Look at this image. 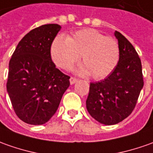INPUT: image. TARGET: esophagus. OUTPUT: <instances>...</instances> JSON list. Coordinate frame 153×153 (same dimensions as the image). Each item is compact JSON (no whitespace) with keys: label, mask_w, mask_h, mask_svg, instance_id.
Returning <instances> with one entry per match:
<instances>
[{"label":"esophagus","mask_w":153,"mask_h":153,"mask_svg":"<svg viewBox=\"0 0 153 153\" xmlns=\"http://www.w3.org/2000/svg\"><path fill=\"white\" fill-rule=\"evenodd\" d=\"M69 81H70V85H74V84H75L77 81H78V79H75V78H74V77H71Z\"/></svg>","instance_id":"1"}]
</instances>
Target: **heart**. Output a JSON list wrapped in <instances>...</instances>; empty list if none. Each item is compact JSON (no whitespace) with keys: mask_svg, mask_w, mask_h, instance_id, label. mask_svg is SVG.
<instances>
[{"mask_svg":"<svg viewBox=\"0 0 153 153\" xmlns=\"http://www.w3.org/2000/svg\"><path fill=\"white\" fill-rule=\"evenodd\" d=\"M52 59L59 67L68 69L79 59L83 65L77 74L95 79L107 77L116 68L120 48L117 42L94 29L79 30L69 38L58 36L51 47Z\"/></svg>","mask_w":153,"mask_h":153,"instance_id":"obj_1","label":"heart"}]
</instances>
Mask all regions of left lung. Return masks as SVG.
I'll return each mask as SVG.
<instances>
[{
  "instance_id": "obj_1",
  "label": "left lung",
  "mask_w": 153,
  "mask_h": 153,
  "mask_svg": "<svg viewBox=\"0 0 153 153\" xmlns=\"http://www.w3.org/2000/svg\"><path fill=\"white\" fill-rule=\"evenodd\" d=\"M120 58L108 76L90 83L86 108L94 120L104 125H115L131 115L143 87L141 59L132 44L115 32Z\"/></svg>"
}]
</instances>
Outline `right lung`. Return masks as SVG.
I'll return each instance as SVG.
<instances>
[{
	"label": "right lung",
	"mask_w": 153,
	"mask_h": 153,
	"mask_svg": "<svg viewBox=\"0 0 153 153\" xmlns=\"http://www.w3.org/2000/svg\"><path fill=\"white\" fill-rule=\"evenodd\" d=\"M60 29L58 24L33 29L19 42L10 60L7 93L16 116L27 124L50 120L70 85V77L51 59V45Z\"/></svg>",
	"instance_id": "add662e5"
}]
</instances>
